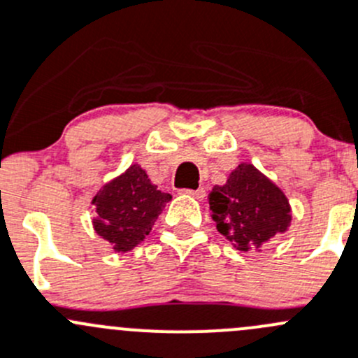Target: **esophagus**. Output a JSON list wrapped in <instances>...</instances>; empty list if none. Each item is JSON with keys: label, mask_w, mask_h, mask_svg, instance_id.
<instances>
[{"label": "esophagus", "mask_w": 358, "mask_h": 358, "mask_svg": "<svg viewBox=\"0 0 358 358\" xmlns=\"http://www.w3.org/2000/svg\"><path fill=\"white\" fill-rule=\"evenodd\" d=\"M182 192H183V194H187V196L196 197V199H203V197L206 196V190H204L203 187H201V189H197V190H192V189H183Z\"/></svg>", "instance_id": "obj_1"}]
</instances>
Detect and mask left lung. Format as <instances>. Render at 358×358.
I'll list each match as a JSON object with an SVG mask.
<instances>
[{
    "instance_id": "left-lung-1",
    "label": "left lung",
    "mask_w": 358,
    "mask_h": 358,
    "mask_svg": "<svg viewBox=\"0 0 358 358\" xmlns=\"http://www.w3.org/2000/svg\"><path fill=\"white\" fill-rule=\"evenodd\" d=\"M208 203L218 232L243 252L262 245L290 224L287 197L252 164L238 166L225 185H215Z\"/></svg>"
}]
</instances>
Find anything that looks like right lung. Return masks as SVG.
Masks as SVG:
<instances>
[{
	"instance_id": "1",
	"label": "right lung",
	"mask_w": 358,
	"mask_h": 358,
	"mask_svg": "<svg viewBox=\"0 0 358 358\" xmlns=\"http://www.w3.org/2000/svg\"><path fill=\"white\" fill-rule=\"evenodd\" d=\"M168 201L171 196L152 185L140 166H131L92 199L98 211L96 232L117 252H129L148 236Z\"/></svg>"
}]
</instances>
